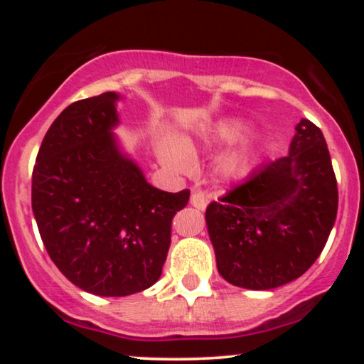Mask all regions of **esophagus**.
Listing matches in <instances>:
<instances>
[{"instance_id":"esophagus-1","label":"esophagus","mask_w":364,"mask_h":364,"mask_svg":"<svg viewBox=\"0 0 364 364\" xmlns=\"http://www.w3.org/2000/svg\"><path fill=\"white\" fill-rule=\"evenodd\" d=\"M190 203H191V207L196 208V210H205L208 200H207L205 193H202V191H193L190 196Z\"/></svg>"}]
</instances>
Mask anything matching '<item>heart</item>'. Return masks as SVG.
<instances>
[{"instance_id":"b5f03b06","label":"heart","mask_w":364,"mask_h":364,"mask_svg":"<svg viewBox=\"0 0 364 364\" xmlns=\"http://www.w3.org/2000/svg\"><path fill=\"white\" fill-rule=\"evenodd\" d=\"M250 121L241 116H223V118L212 121L205 128L198 132V139L203 144L212 147H223V145H232L242 140L224 152L217 159V173L225 181H236L245 178L253 166L257 164L258 157V140L248 136ZM195 141L191 136H159L156 140V154L161 164L166 169L173 171L176 174H185L193 168Z\"/></svg>"}]
</instances>
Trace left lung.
Returning a JSON list of instances; mask_svg holds the SVG:
<instances>
[{
	"label": "left lung",
	"instance_id": "8db88e82",
	"mask_svg": "<svg viewBox=\"0 0 364 364\" xmlns=\"http://www.w3.org/2000/svg\"><path fill=\"white\" fill-rule=\"evenodd\" d=\"M289 154L205 210L217 270L229 284L265 291L301 277L320 257L337 215V181L323 133L296 124Z\"/></svg>",
	"mask_w": 364,
	"mask_h": 364
}]
</instances>
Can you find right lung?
Wrapping results in <instances>:
<instances>
[{
  "mask_svg": "<svg viewBox=\"0 0 364 364\" xmlns=\"http://www.w3.org/2000/svg\"><path fill=\"white\" fill-rule=\"evenodd\" d=\"M118 92L70 104L53 121L32 173V212L60 272L95 296L135 294L159 281L171 220L190 191L152 186L124 150Z\"/></svg>",
  "mask_w": 364,
  "mask_h": 364,
  "instance_id": "add662e5",
  "label": "right lung"
}]
</instances>
